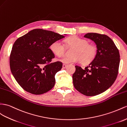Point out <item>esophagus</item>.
Masks as SVG:
<instances>
[{
  "label": "esophagus",
  "mask_w": 127,
  "mask_h": 127,
  "mask_svg": "<svg viewBox=\"0 0 127 127\" xmlns=\"http://www.w3.org/2000/svg\"><path fill=\"white\" fill-rule=\"evenodd\" d=\"M66 66H67V65H66V64H63L62 67H63V69H65V68H66Z\"/></svg>",
  "instance_id": "obj_1"
}]
</instances>
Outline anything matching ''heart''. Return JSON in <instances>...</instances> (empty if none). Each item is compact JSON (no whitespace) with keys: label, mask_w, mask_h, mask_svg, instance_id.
Returning <instances> with one entry per match:
<instances>
[{"label":"heart","mask_w":127,"mask_h":127,"mask_svg":"<svg viewBox=\"0 0 127 127\" xmlns=\"http://www.w3.org/2000/svg\"><path fill=\"white\" fill-rule=\"evenodd\" d=\"M67 47H73L70 56H65L60 59V61L65 64L79 63L83 64H90L95 60L97 53L95 45L88 43V41L77 36H72L64 41ZM50 49L58 57L63 56L65 53V47L61 41L58 40L53 42Z\"/></svg>","instance_id":"heart-1"}]
</instances>
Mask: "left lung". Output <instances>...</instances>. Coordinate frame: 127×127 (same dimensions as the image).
<instances>
[{"label": "left lung", "mask_w": 127, "mask_h": 127, "mask_svg": "<svg viewBox=\"0 0 127 127\" xmlns=\"http://www.w3.org/2000/svg\"><path fill=\"white\" fill-rule=\"evenodd\" d=\"M84 37L96 44L97 53L95 60L85 69L75 66L73 84L74 88L83 95L95 96L106 91L114 83L118 74L120 54L108 36L89 32Z\"/></svg>", "instance_id": "1"}]
</instances>
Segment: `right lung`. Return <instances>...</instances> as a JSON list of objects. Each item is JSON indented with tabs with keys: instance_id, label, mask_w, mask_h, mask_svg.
<instances>
[{
	"instance_id": "right-lung-1",
	"label": "right lung",
	"mask_w": 127,
	"mask_h": 127,
	"mask_svg": "<svg viewBox=\"0 0 127 127\" xmlns=\"http://www.w3.org/2000/svg\"><path fill=\"white\" fill-rule=\"evenodd\" d=\"M64 37L54 32L35 29L15 41L9 57L10 69L26 91L39 95L53 88L55 76L61 70L62 63L51 62L55 55L49 47L53 42Z\"/></svg>"
}]
</instances>
